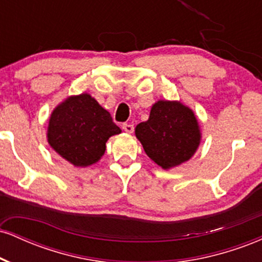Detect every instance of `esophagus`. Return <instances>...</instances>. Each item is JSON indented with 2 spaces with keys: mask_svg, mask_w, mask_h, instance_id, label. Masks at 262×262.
I'll return each instance as SVG.
<instances>
[{
  "mask_svg": "<svg viewBox=\"0 0 262 262\" xmlns=\"http://www.w3.org/2000/svg\"><path fill=\"white\" fill-rule=\"evenodd\" d=\"M122 128L124 129V132H127V133H133V130H134V125L128 124V123H124Z\"/></svg>",
  "mask_w": 262,
  "mask_h": 262,
  "instance_id": "esophagus-1",
  "label": "esophagus"
}]
</instances>
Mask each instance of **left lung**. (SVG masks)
<instances>
[{"mask_svg": "<svg viewBox=\"0 0 262 262\" xmlns=\"http://www.w3.org/2000/svg\"><path fill=\"white\" fill-rule=\"evenodd\" d=\"M146 155L162 169L187 161L200 145L201 133L193 112L176 101H159L149 119L135 128Z\"/></svg>", "mask_w": 262, "mask_h": 262, "instance_id": "obj_1", "label": "left lung"}]
</instances>
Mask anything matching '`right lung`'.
<instances>
[{
  "mask_svg": "<svg viewBox=\"0 0 262 262\" xmlns=\"http://www.w3.org/2000/svg\"><path fill=\"white\" fill-rule=\"evenodd\" d=\"M121 129L98 102L87 93L68 98L54 110L48 128L50 146L75 166L95 164L106 141Z\"/></svg>",
  "mask_w": 262,
  "mask_h": 262,
  "instance_id": "obj_1",
  "label": "right lung"
}]
</instances>
